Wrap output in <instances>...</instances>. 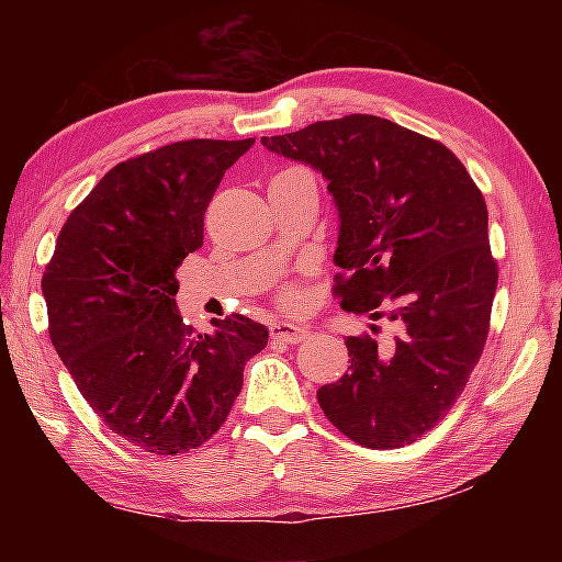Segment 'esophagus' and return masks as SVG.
I'll return each mask as SVG.
<instances>
[{
	"label": "esophagus",
	"instance_id": "esophagus-1",
	"mask_svg": "<svg viewBox=\"0 0 562 562\" xmlns=\"http://www.w3.org/2000/svg\"><path fill=\"white\" fill-rule=\"evenodd\" d=\"M270 337L274 341H284V345H300L307 337V329L300 325H290V322H274V325H270Z\"/></svg>",
	"mask_w": 562,
	"mask_h": 562
}]
</instances>
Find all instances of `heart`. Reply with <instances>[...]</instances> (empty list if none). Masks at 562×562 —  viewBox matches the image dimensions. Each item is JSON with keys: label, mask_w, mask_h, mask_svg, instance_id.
I'll return each mask as SVG.
<instances>
[{"label": "heart", "mask_w": 562, "mask_h": 562, "mask_svg": "<svg viewBox=\"0 0 562 562\" xmlns=\"http://www.w3.org/2000/svg\"><path fill=\"white\" fill-rule=\"evenodd\" d=\"M300 300H302V294H300V290H294V288H288L282 292V304L284 307H297L300 304Z\"/></svg>", "instance_id": "1"}]
</instances>
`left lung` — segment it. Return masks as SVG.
I'll return each instance as SVG.
<instances>
[{"mask_svg": "<svg viewBox=\"0 0 562 562\" xmlns=\"http://www.w3.org/2000/svg\"><path fill=\"white\" fill-rule=\"evenodd\" d=\"M262 146L327 178L341 307L402 325L386 349L347 337L349 374L319 386L322 412L367 449L416 441L461 396L488 337L498 265L481 190L439 140L369 113L262 136Z\"/></svg>", "mask_w": 562, "mask_h": 562, "instance_id": "1", "label": "left lung"}]
</instances>
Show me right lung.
I'll return each instance as SVG.
<instances>
[{
    "mask_svg": "<svg viewBox=\"0 0 562 562\" xmlns=\"http://www.w3.org/2000/svg\"><path fill=\"white\" fill-rule=\"evenodd\" d=\"M255 138H193L123 160L66 217L42 278L49 337L113 434L158 456L205 443L243 389L268 327L231 315L183 325L176 270L203 247V215Z\"/></svg>",
    "mask_w": 562,
    "mask_h": 562,
    "instance_id": "add662e5",
    "label": "right lung"
}]
</instances>
